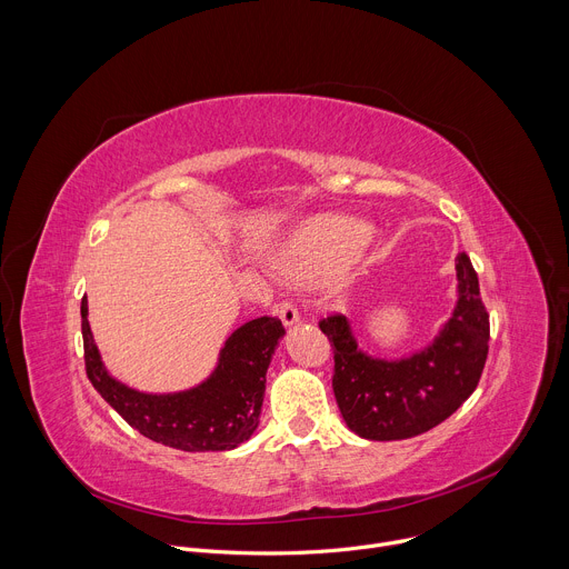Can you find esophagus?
<instances>
[{"instance_id":"34e87169","label":"esophagus","mask_w":569,"mask_h":569,"mask_svg":"<svg viewBox=\"0 0 569 569\" xmlns=\"http://www.w3.org/2000/svg\"><path fill=\"white\" fill-rule=\"evenodd\" d=\"M277 312H279V317L283 321V327H292V323L299 321V310H297V306L292 301L277 303Z\"/></svg>"}]
</instances>
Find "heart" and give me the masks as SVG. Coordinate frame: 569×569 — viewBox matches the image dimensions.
I'll use <instances>...</instances> for the list:
<instances>
[{
    "instance_id": "1",
    "label": "heart",
    "mask_w": 569,
    "mask_h": 569,
    "mask_svg": "<svg viewBox=\"0 0 569 569\" xmlns=\"http://www.w3.org/2000/svg\"><path fill=\"white\" fill-rule=\"evenodd\" d=\"M365 240V222L342 216H319L295 231L277 252V266L295 279L321 277L351 259Z\"/></svg>"
}]
</instances>
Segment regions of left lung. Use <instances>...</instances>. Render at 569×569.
Instances as JSON below:
<instances>
[{
    "label": "left lung",
    "mask_w": 569,
    "mask_h": 569,
    "mask_svg": "<svg viewBox=\"0 0 569 569\" xmlns=\"http://www.w3.org/2000/svg\"><path fill=\"white\" fill-rule=\"evenodd\" d=\"M455 268L457 306L450 319L430 347L408 358H371L360 351L345 315L319 319L321 333L333 345L338 408L358 437L398 441L423 435L475 391L489 356V312L466 252Z\"/></svg>",
    "instance_id": "1"
}]
</instances>
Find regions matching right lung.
I'll use <instances>...</instances> for the list:
<instances>
[{"instance_id": "obj_1", "label": "right lung", "mask_w": 569, "mask_h": 569, "mask_svg": "<svg viewBox=\"0 0 569 569\" xmlns=\"http://www.w3.org/2000/svg\"><path fill=\"white\" fill-rule=\"evenodd\" d=\"M83 317L86 371L94 389L139 435L184 452L233 450L259 428L266 373L283 338L281 319L257 317L236 329L220 349L213 373L193 389L176 393H143L112 378L94 345L88 299Z\"/></svg>"}]
</instances>
